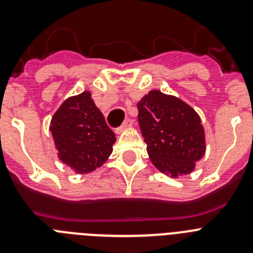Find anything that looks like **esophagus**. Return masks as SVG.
Listing matches in <instances>:
<instances>
[{
    "instance_id": "obj_1",
    "label": "esophagus",
    "mask_w": 253,
    "mask_h": 253,
    "mask_svg": "<svg viewBox=\"0 0 253 253\" xmlns=\"http://www.w3.org/2000/svg\"><path fill=\"white\" fill-rule=\"evenodd\" d=\"M131 125H133V122H131L130 119H125L124 123H123V124L120 125L119 128H116V129H115V131H116V133H118V134H120L123 130H125V129L130 128Z\"/></svg>"
}]
</instances>
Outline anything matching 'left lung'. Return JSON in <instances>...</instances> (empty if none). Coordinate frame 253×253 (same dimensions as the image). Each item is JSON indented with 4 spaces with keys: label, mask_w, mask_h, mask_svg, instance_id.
Masks as SVG:
<instances>
[{
    "label": "left lung",
    "mask_w": 253,
    "mask_h": 253,
    "mask_svg": "<svg viewBox=\"0 0 253 253\" xmlns=\"http://www.w3.org/2000/svg\"><path fill=\"white\" fill-rule=\"evenodd\" d=\"M138 106V122L147 152L156 169L178 177L195 169L205 153V131L200 116L176 96L152 90Z\"/></svg>",
    "instance_id": "1"
}]
</instances>
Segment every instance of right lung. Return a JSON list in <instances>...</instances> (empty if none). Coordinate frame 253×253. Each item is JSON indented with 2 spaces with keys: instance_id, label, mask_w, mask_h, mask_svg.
I'll use <instances>...</instances> for the list:
<instances>
[{
  "instance_id": "right-lung-1",
  "label": "right lung",
  "mask_w": 253,
  "mask_h": 253,
  "mask_svg": "<svg viewBox=\"0 0 253 253\" xmlns=\"http://www.w3.org/2000/svg\"><path fill=\"white\" fill-rule=\"evenodd\" d=\"M49 130L58 158L80 175L101 167L116 142L90 91L64 100L51 118Z\"/></svg>"
}]
</instances>
